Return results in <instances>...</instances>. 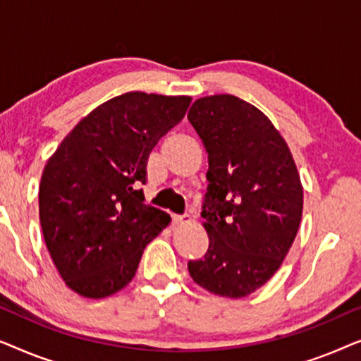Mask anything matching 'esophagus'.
<instances>
[{
  "label": "esophagus",
  "mask_w": 361,
  "mask_h": 361,
  "mask_svg": "<svg viewBox=\"0 0 361 361\" xmlns=\"http://www.w3.org/2000/svg\"><path fill=\"white\" fill-rule=\"evenodd\" d=\"M192 224V219L189 215H174L172 216V225L180 226V225H189Z\"/></svg>",
  "instance_id": "34e87169"
}]
</instances>
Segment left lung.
Segmentation results:
<instances>
[{"mask_svg": "<svg viewBox=\"0 0 361 361\" xmlns=\"http://www.w3.org/2000/svg\"><path fill=\"white\" fill-rule=\"evenodd\" d=\"M187 118L209 154L202 225L210 241L187 268L209 293L245 298L273 278L298 235V166L269 118L238 97L199 98Z\"/></svg>", "mask_w": 361, "mask_h": 361, "instance_id": "obj_1", "label": "left lung"}]
</instances>
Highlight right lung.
Listing matches in <instances>:
<instances>
[{"mask_svg": "<svg viewBox=\"0 0 361 361\" xmlns=\"http://www.w3.org/2000/svg\"><path fill=\"white\" fill-rule=\"evenodd\" d=\"M192 102L128 92L111 98L63 137L39 185V220L51 258L73 293L103 299L135 278L142 251L171 216L142 204L152 147Z\"/></svg>", "mask_w": 361, "mask_h": 361, "instance_id": "add662e5", "label": "right lung"}]
</instances>
